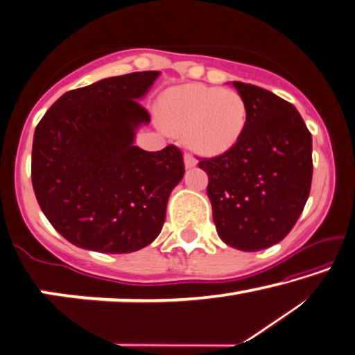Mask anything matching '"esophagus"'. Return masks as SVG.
Listing matches in <instances>:
<instances>
[{"label":"esophagus","mask_w":355,"mask_h":355,"mask_svg":"<svg viewBox=\"0 0 355 355\" xmlns=\"http://www.w3.org/2000/svg\"><path fill=\"white\" fill-rule=\"evenodd\" d=\"M196 164H198L196 157L193 155H189V153H184V166H187L188 168H191L196 166Z\"/></svg>","instance_id":"esophagus-1"}]
</instances>
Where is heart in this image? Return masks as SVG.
Returning <instances> with one entry per match:
<instances>
[{
  "instance_id": "heart-1",
  "label": "heart",
  "mask_w": 355,
  "mask_h": 355,
  "mask_svg": "<svg viewBox=\"0 0 355 355\" xmlns=\"http://www.w3.org/2000/svg\"><path fill=\"white\" fill-rule=\"evenodd\" d=\"M159 116L168 130L184 134L191 150L215 156L239 141L248 110L244 97L234 89L187 84L162 95Z\"/></svg>"
}]
</instances>
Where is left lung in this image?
<instances>
[{
    "instance_id": "left-lung-1",
    "label": "left lung",
    "mask_w": 355,
    "mask_h": 355,
    "mask_svg": "<svg viewBox=\"0 0 355 355\" xmlns=\"http://www.w3.org/2000/svg\"><path fill=\"white\" fill-rule=\"evenodd\" d=\"M248 110L239 141L199 157L216 232L225 244L257 252L277 244L300 218L313 182V139L292 103L234 81Z\"/></svg>"
}]
</instances>
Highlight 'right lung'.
<instances>
[{
    "mask_svg": "<svg viewBox=\"0 0 355 355\" xmlns=\"http://www.w3.org/2000/svg\"><path fill=\"white\" fill-rule=\"evenodd\" d=\"M159 71L107 78L62 95L36 125L31 183L49 223L76 247L130 253L156 239L184 173L182 150L134 146L139 102Z\"/></svg>",
    "mask_w": 355,
    "mask_h": 355,
    "instance_id": "right-lung-1",
    "label": "right lung"
}]
</instances>
